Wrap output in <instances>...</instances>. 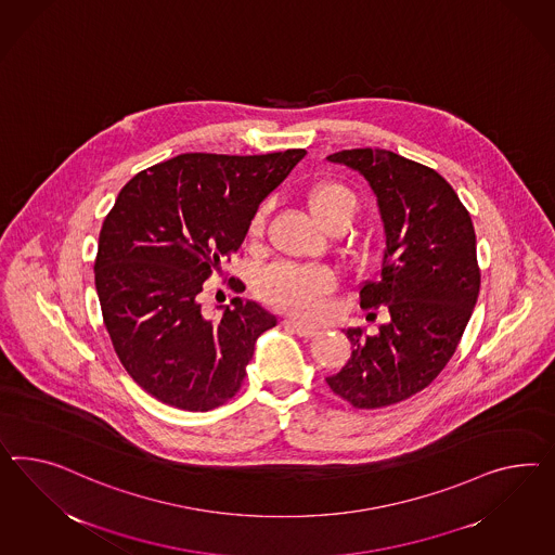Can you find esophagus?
<instances>
[{"label": "esophagus", "instance_id": "1", "mask_svg": "<svg viewBox=\"0 0 555 555\" xmlns=\"http://www.w3.org/2000/svg\"><path fill=\"white\" fill-rule=\"evenodd\" d=\"M285 327L291 331V333H297L299 337H305V339H311V337L319 335V330H315V327H307V325L293 323V321H286Z\"/></svg>", "mask_w": 555, "mask_h": 555}]
</instances>
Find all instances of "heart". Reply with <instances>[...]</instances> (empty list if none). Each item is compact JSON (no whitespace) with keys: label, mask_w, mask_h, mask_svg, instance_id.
<instances>
[{"label":"heart","mask_w":555,"mask_h":555,"mask_svg":"<svg viewBox=\"0 0 555 555\" xmlns=\"http://www.w3.org/2000/svg\"><path fill=\"white\" fill-rule=\"evenodd\" d=\"M309 210L315 216L317 222L325 230H345L351 224L358 211V195L353 194L345 183L323 181L315 185L307 197ZM269 216V206H260L255 211L248 234L258 240L264 232ZM335 274L325 267H299L288 262L270 264L256 279L258 297L276 311L297 319H315L323 302L335 291Z\"/></svg>","instance_id":"heart-1"}]
</instances>
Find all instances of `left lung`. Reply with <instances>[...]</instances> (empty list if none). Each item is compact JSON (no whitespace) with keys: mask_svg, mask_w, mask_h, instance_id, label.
Masks as SVG:
<instances>
[{"mask_svg":"<svg viewBox=\"0 0 555 555\" xmlns=\"http://www.w3.org/2000/svg\"><path fill=\"white\" fill-rule=\"evenodd\" d=\"M370 183L386 232L382 276L361 286V309L386 307L377 335L347 330L351 358L331 390L356 408L396 404L433 384L456 351L479 297L477 236L456 192L435 169L386 150L327 157Z\"/></svg>","mask_w":555,"mask_h":555,"instance_id":"8db88e82","label":"left lung"}]
</instances>
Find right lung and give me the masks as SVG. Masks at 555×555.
Instances as JSON below:
<instances>
[{"label": "right lung", "instance_id": "right-lung-1", "mask_svg": "<svg viewBox=\"0 0 555 555\" xmlns=\"http://www.w3.org/2000/svg\"><path fill=\"white\" fill-rule=\"evenodd\" d=\"M305 155L183 153L120 190L101 228L94 285L122 367L159 402L208 412L240 390L256 339L276 319L240 297L208 319L199 293Z\"/></svg>", "mask_w": 555, "mask_h": 555}]
</instances>
